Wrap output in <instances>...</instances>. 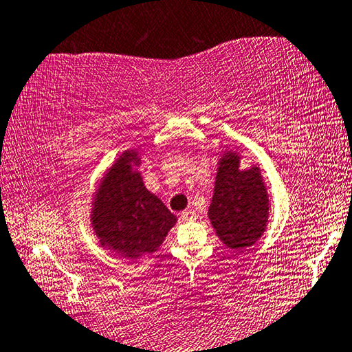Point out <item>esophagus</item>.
<instances>
[{
  "label": "esophagus",
  "mask_w": 352,
  "mask_h": 352,
  "mask_svg": "<svg viewBox=\"0 0 352 352\" xmlns=\"http://www.w3.org/2000/svg\"><path fill=\"white\" fill-rule=\"evenodd\" d=\"M182 220H193L195 219V210L193 209H186L181 212Z\"/></svg>",
  "instance_id": "1"
}]
</instances>
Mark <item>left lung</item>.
<instances>
[{
    "mask_svg": "<svg viewBox=\"0 0 352 352\" xmlns=\"http://www.w3.org/2000/svg\"><path fill=\"white\" fill-rule=\"evenodd\" d=\"M239 155L226 153L219 162L208 215L223 244L232 250L250 247L266 230L269 199L258 166L239 170Z\"/></svg>",
    "mask_w": 352,
    "mask_h": 352,
    "instance_id": "8db88e82",
    "label": "left lung"
}]
</instances>
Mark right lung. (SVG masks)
<instances>
[{"instance_id":"obj_1","label":"right lung","mask_w":352,"mask_h":352,"mask_svg":"<svg viewBox=\"0 0 352 352\" xmlns=\"http://www.w3.org/2000/svg\"><path fill=\"white\" fill-rule=\"evenodd\" d=\"M132 164H140L138 154L126 151L107 171L96 192L91 223L102 247L138 259L157 250L175 226L176 215L144 187Z\"/></svg>"}]
</instances>
